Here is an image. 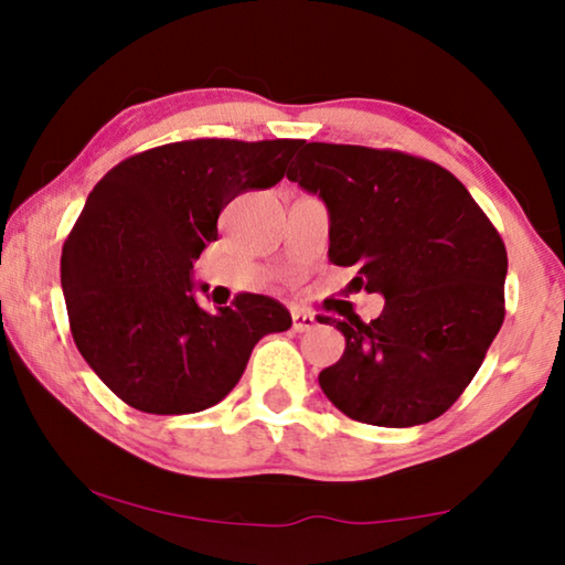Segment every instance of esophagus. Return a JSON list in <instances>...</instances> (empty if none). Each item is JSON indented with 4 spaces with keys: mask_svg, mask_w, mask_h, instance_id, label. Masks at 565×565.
<instances>
[{
    "mask_svg": "<svg viewBox=\"0 0 565 565\" xmlns=\"http://www.w3.org/2000/svg\"><path fill=\"white\" fill-rule=\"evenodd\" d=\"M291 323H294V331H309V329H313L317 327V317H313V313H309V311H301V309H294L291 311Z\"/></svg>",
    "mask_w": 565,
    "mask_h": 565,
    "instance_id": "esophagus-1",
    "label": "esophagus"
}]
</instances>
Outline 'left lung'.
<instances>
[{"label": "left lung", "instance_id": "8db88e82", "mask_svg": "<svg viewBox=\"0 0 565 565\" xmlns=\"http://www.w3.org/2000/svg\"><path fill=\"white\" fill-rule=\"evenodd\" d=\"M286 177L327 204L329 262L356 269L349 289L386 299L369 323L321 317L347 339L321 391L361 424L438 418L503 323L499 232L451 171L401 151L311 141Z\"/></svg>", "mask_w": 565, "mask_h": 565}]
</instances>
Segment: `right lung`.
Returning a JSON list of instances; mask_svg holds the SVG:
<instances>
[{"mask_svg": "<svg viewBox=\"0 0 565 565\" xmlns=\"http://www.w3.org/2000/svg\"><path fill=\"white\" fill-rule=\"evenodd\" d=\"M301 145L177 141L121 161L92 189L62 248V291L76 349L124 404L159 416L214 406L256 343L291 327L262 294L206 311L194 262L216 242L222 209L279 184Z\"/></svg>", "mask_w": 565, "mask_h": 565, "instance_id": "right-lung-1", "label": "right lung"}]
</instances>
